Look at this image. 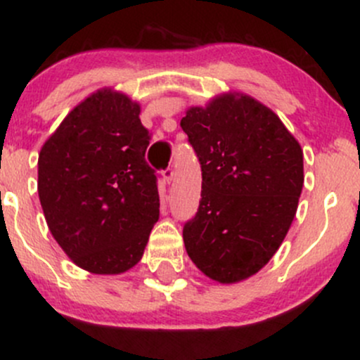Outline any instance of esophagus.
<instances>
[{"label":"esophagus","instance_id":"34e87169","mask_svg":"<svg viewBox=\"0 0 360 360\" xmlns=\"http://www.w3.org/2000/svg\"><path fill=\"white\" fill-rule=\"evenodd\" d=\"M162 176H164V179L167 181V184H171V183H172V179H174V176H176L174 169H172V167H167V169H164Z\"/></svg>","mask_w":360,"mask_h":360}]
</instances>
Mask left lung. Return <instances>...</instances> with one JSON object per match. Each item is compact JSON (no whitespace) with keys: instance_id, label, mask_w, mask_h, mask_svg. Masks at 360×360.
<instances>
[{"instance_id":"left-lung-1","label":"left lung","mask_w":360,"mask_h":360,"mask_svg":"<svg viewBox=\"0 0 360 360\" xmlns=\"http://www.w3.org/2000/svg\"><path fill=\"white\" fill-rule=\"evenodd\" d=\"M201 164V200L183 229L201 272L232 284L259 272L283 243L303 189V150L274 111L226 93L181 120Z\"/></svg>"}]
</instances>
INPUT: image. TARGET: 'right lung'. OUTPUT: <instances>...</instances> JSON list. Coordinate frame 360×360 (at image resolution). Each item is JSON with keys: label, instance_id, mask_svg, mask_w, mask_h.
<instances>
[{"label": "right lung", "instance_id": "right-lung-1", "mask_svg": "<svg viewBox=\"0 0 360 360\" xmlns=\"http://www.w3.org/2000/svg\"><path fill=\"white\" fill-rule=\"evenodd\" d=\"M140 106L100 89L74 108L39 154V198L49 230L76 266L120 274L142 259L159 220L150 134Z\"/></svg>", "mask_w": 360, "mask_h": 360}]
</instances>
